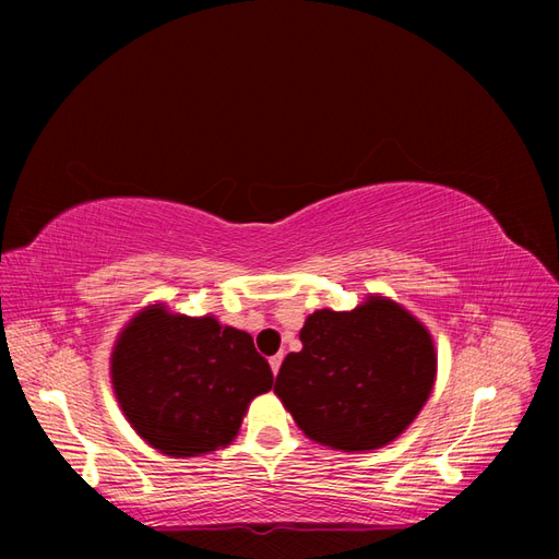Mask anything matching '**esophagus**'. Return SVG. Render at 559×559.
<instances>
[{
    "mask_svg": "<svg viewBox=\"0 0 559 559\" xmlns=\"http://www.w3.org/2000/svg\"><path fill=\"white\" fill-rule=\"evenodd\" d=\"M281 362H283V353H281V355H273V358L269 360V365H271V372H273V374H278V370H281Z\"/></svg>",
    "mask_w": 559,
    "mask_h": 559,
    "instance_id": "esophagus-1",
    "label": "esophagus"
}]
</instances>
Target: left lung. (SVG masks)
<instances>
[{
    "instance_id": "obj_1",
    "label": "left lung",
    "mask_w": 559,
    "mask_h": 559,
    "mask_svg": "<svg viewBox=\"0 0 559 559\" xmlns=\"http://www.w3.org/2000/svg\"><path fill=\"white\" fill-rule=\"evenodd\" d=\"M300 341L273 391L317 444L382 449L408 430L435 389L430 331L384 295H367L350 312H312Z\"/></svg>"
}]
</instances>
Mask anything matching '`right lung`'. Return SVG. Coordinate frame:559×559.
Returning <instances> with one entry per match:
<instances>
[{"instance_id":"1","label":"right lung","mask_w":559,"mask_h":559,"mask_svg":"<svg viewBox=\"0 0 559 559\" xmlns=\"http://www.w3.org/2000/svg\"><path fill=\"white\" fill-rule=\"evenodd\" d=\"M115 399L146 444L173 459L228 447L252 399L273 384L252 336L165 302L139 310L110 355Z\"/></svg>"}]
</instances>
